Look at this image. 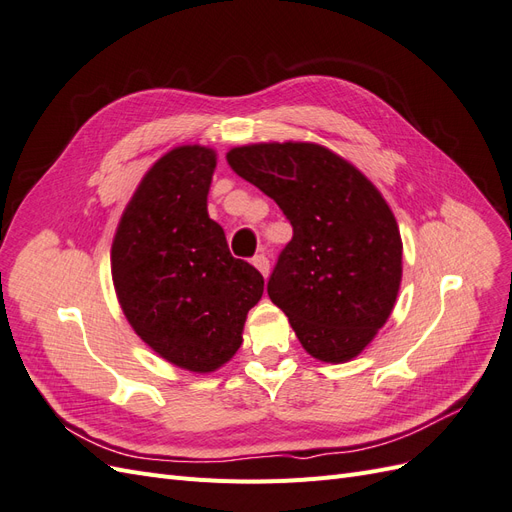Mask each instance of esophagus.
<instances>
[{"label":"esophagus","instance_id":"34e87169","mask_svg":"<svg viewBox=\"0 0 512 512\" xmlns=\"http://www.w3.org/2000/svg\"><path fill=\"white\" fill-rule=\"evenodd\" d=\"M252 265L262 273V275H269V258L265 256V254H256L254 258H252Z\"/></svg>","mask_w":512,"mask_h":512}]
</instances>
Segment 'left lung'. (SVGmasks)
<instances>
[{"instance_id": "left-lung-1", "label": "left lung", "mask_w": 512, "mask_h": 512, "mask_svg": "<svg viewBox=\"0 0 512 512\" xmlns=\"http://www.w3.org/2000/svg\"><path fill=\"white\" fill-rule=\"evenodd\" d=\"M292 224L269 299L324 363L354 359L391 316L401 282L395 215L361 170L312 143H260L226 156Z\"/></svg>"}]
</instances>
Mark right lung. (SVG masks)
<instances>
[{
	"label": "right lung",
	"instance_id": "right-lung-1",
	"mask_svg": "<svg viewBox=\"0 0 512 512\" xmlns=\"http://www.w3.org/2000/svg\"><path fill=\"white\" fill-rule=\"evenodd\" d=\"M213 168V149L168 151L123 211L111 252L132 329L162 359L198 374L232 359L265 290L258 269L230 254L222 226L209 218Z\"/></svg>",
	"mask_w": 512,
	"mask_h": 512
}]
</instances>
